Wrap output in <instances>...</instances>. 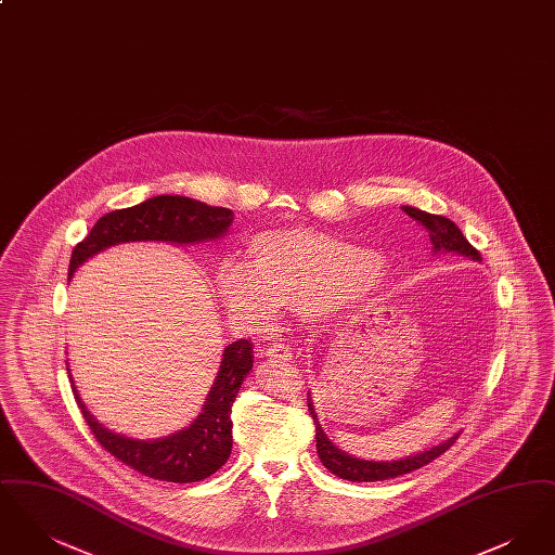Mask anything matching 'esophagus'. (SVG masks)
Returning a JSON list of instances; mask_svg holds the SVG:
<instances>
[{
  "mask_svg": "<svg viewBox=\"0 0 555 555\" xmlns=\"http://www.w3.org/2000/svg\"><path fill=\"white\" fill-rule=\"evenodd\" d=\"M266 358L270 362H276V364H287L293 360V353H291L289 345L272 344L266 349Z\"/></svg>",
  "mask_w": 555,
  "mask_h": 555,
  "instance_id": "obj_1",
  "label": "esophagus"
}]
</instances>
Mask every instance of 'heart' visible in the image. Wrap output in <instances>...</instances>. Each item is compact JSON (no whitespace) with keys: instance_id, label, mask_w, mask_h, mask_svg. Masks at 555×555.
Returning <instances> with one entry per match:
<instances>
[{"instance_id":"heart-1","label":"heart","mask_w":555,"mask_h":555,"mask_svg":"<svg viewBox=\"0 0 555 555\" xmlns=\"http://www.w3.org/2000/svg\"><path fill=\"white\" fill-rule=\"evenodd\" d=\"M249 262L218 266L216 285L231 317L249 328L270 326L279 308L324 322L374 289L385 260L347 238L317 229H274L249 243Z\"/></svg>"}]
</instances>
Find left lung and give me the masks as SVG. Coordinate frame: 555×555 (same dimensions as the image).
Instances as JSON below:
<instances>
[{
	"label": "left lung",
	"instance_id": "obj_1",
	"mask_svg": "<svg viewBox=\"0 0 555 555\" xmlns=\"http://www.w3.org/2000/svg\"><path fill=\"white\" fill-rule=\"evenodd\" d=\"M401 210L405 211L410 218H414L416 222H421L424 229L428 231V237H430L435 254H457V256L473 258L476 262H480V254L446 216L428 214V211L418 210V208H412V206H401ZM308 410H310L314 424H317V451L320 462L333 475L345 478V480H353V482H374V480H387V478L414 473V470L426 466L428 462L437 460L439 455H443L457 441V435H453V437H449L448 441H443L435 448L424 449L416 455H408L403 460L370 462V460H360V457L347 455L345 451L331 443V439L324 435L322 426L318 423L312 396L308 397Z\"/></svg>",
	"mask_w": 555,
	"mask_h": 555
}]
</instances>
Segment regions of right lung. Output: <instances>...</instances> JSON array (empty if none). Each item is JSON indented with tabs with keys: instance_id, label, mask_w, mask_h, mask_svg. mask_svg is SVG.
I'll return each instance as SVG.
<instances>
[{
	"instance_id": "right-lung-1",
	"label": "right lung",
	"mask_w": 555,
	"mask_h": 555,
	"mask_svg": "<svg viewBox=\"0 0 555 555\" xmlns=\"http://www.w3.org/2000/svg\"><path fill=\"white\" fill-rule=\"evenodd\" d=\"M231 224L233 211L229 208L206 206L183 195H158L139 206L102 216L89 231V235L73 249L68 276H73L82 262L118 243L168 241L179 245H195L224 237ZM251 369L254 347L247 339L227 345L218 376L199 416L183 430L152 441L131 439L107 430L80 401L79 391L73 383V374L70 383L85 423L89 424L100 446L116 460L156 480L197 482L224 466L231 455V408L241 389V383ZM66 370L70 372L68 364Z\"/></svg>"
}]
</instances>
